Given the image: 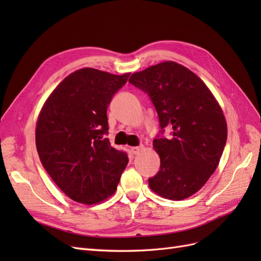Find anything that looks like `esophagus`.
Listing matches in <instances>:
<instances>
[{"label": "esophagus", "instance_id": "obj_1", "mask_svg": "<svg viewBox=\"0 0 261 261\" xmlns=\"http://www.w3.org/2000/svg\"><path fill=\"white\" fill-rule=\"evenodd\" d=\"M143 150H144V146H137V147L130 148V151L133 152V154H139Z\"/></svg>", "mask_w": 261, "mask_h": 261}]
</instances>
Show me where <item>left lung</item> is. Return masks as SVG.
I'll return each instance as SVG.
<instances>
[{"label":"left lung","mask_w":261,"mask_h":261,"mask_svg":"<svg viewBox=\"0 0 261 261\" xmlns=\"http://www.w3.org/2000/svg\"><path fill=\"white\" fill-rule=\"evenodd\" d=\"M149 94L162 132L171 138H156L160 171L149 178L156 195L183 200L196 194L218 168L227 137L226 121L218 100L191 69L165 61L134 73L129 81Z\"/></svg>","instance_id":"8db88e82"}]
</instances>
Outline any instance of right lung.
<instances>
[{"label":"right lung","instance_id":"right-lung-1","mask_svg":"<svg viewBox=\"0 0 261 261\" xmlns=\"http://www.w3.org/2000/svg\"><path fill=\"white\" fill-rule=\"evenodd\" d=\"M130 73L110 74L92 67L65 77L42 106L36 146L45 171L70 199L96 204L111 197L128 163L105 135L107 110Z\"/></svg>","mask_w":261,"mask_h":261}]
</instances>
